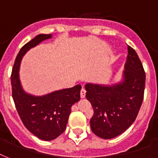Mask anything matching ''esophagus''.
Returning <instances> with one entry per match:
<instances>
[{
    "instance_id": "obj_1",
    "label": "esophagus",
    "mask_w": 158,
    "mask_h": 158,
    "mask_svg": "<svg viewBox=\"0 0 158 158\" xmlns=\"http://www.w3.org/2000/svg\"><path fill=\"white\" fill-rule=\"evenodd\" d=\"M85 95H86V90L84 89H82L81 91H80V97H81V98H84Z\"/></svg>"
}]
</instances>
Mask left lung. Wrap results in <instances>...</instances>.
I'll return each instance as SVG.
<instances>
[{
	"label": "left lung",
	"mask_w": 158,
	"mask_h": 158,
	"mask_svg": "<svg viewBox=\"0 0 158 158\" xmlns=\"http://www.w3.org/2000/svg\"><path fill=\"white\" fill-rule=\"evenodd\" d=\"M127 48L122 81L112 85H85L86 98L94 108L91 130L104 139L125 132L137 117L143 100L144 69L136 52Z\"/></svg>",
	"instance_id": "left-lung-1"
}]
</instances>
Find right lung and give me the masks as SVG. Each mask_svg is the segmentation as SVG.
<instances>
[{"label":"right lung","instance_id":"right-lung-1","mask_svg":"<svg viewBox=\"0 0 158 158\" xmlns=\"http://www.w3.org/2000/svg\"><path fill=\"white\" fill-rule=\"evenodd\" d=\"M52 38V34H39L21 48L11 73L12 97L22 122L36 137L45 141L56 139L66 128L73 104L79 101L81 85L55 91L43 96L27 94L21 86L19 65L30 48Z\"/></svg>","mask_w":158,"mask_h":158}]
</instances>
